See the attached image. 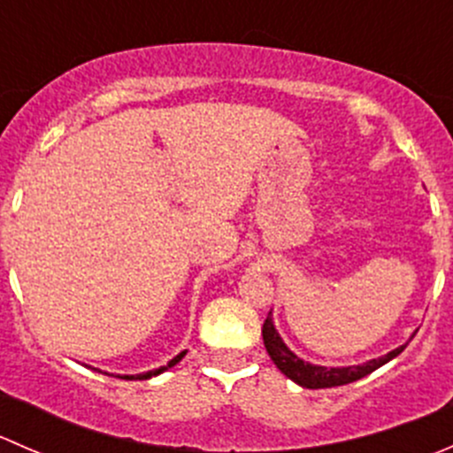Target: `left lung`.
I'll return each mask as SVG.
<instances>
[{
    "instance_id": "left-lung-1",
    "label": "left lung",
    "mask_w": 453,
    "mask_h": 453,
    "mask_svg": "<svg viewBox=\"0 0 453 453\" xmlns=\"http://www.w3.org/2000/svg\"><path fill=\"white\" fill-rule=\"evenodd\" d=\"M263 342L265 349H267L269 357L276 364V368L280 370L282 374L296 381L303 388H311V390H318V388H335V386H346V383H353L357 379L366 377V374L377 370L383 364H388L390 359H395L396 355L403 353V349L408 344L399 346V349L390 350L388 355L379 359H370L366 364H359V366H344V368H326V366H315V364L304 362L298 355L291 353L287 349V344L282 342V337L278 335L276 326L272 322V315H267L263 324Z\"/></svg>"
}]
</instances>
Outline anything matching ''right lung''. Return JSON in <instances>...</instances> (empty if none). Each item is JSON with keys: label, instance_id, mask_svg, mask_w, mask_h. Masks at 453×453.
I'll list each match as a JSON object with an SVG mask.
<instances>
[{"label": "right lung", "instance_id": "right-lung-1", "mask_svg": "<svg viewBox=\"0 0 453 453\" xmlns=\"http://www.w3.org/2000/svg\"><path fill=\"white\" fill-rule=\"evenodd\" d=\"M184 355H186V350H181V353L177 355V357H173L171 362L166 364V366H162V368H155V370H149V372H142V374H122L120 379H127V381H134V379H135V381H138V379H140V381H144V379H150V377H155V374L164 372V370H166V368H173V366H175V364H180V362H181V357H184ZM94 370H96V368H94ZM98 372H100V370H98ZM104 374H107V372H104Z\"/></svg>", "mask_w": 453, "mask_h": 453}]
</instances>
